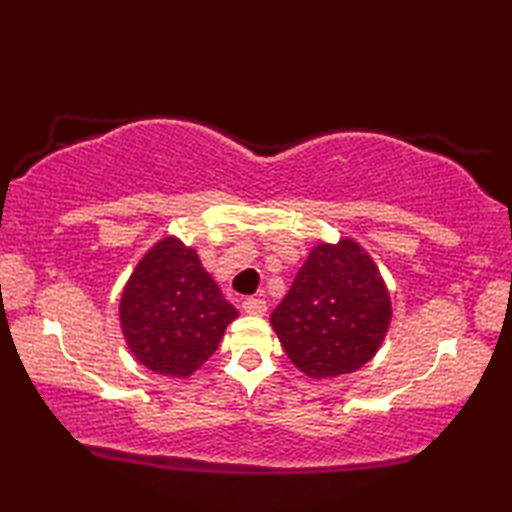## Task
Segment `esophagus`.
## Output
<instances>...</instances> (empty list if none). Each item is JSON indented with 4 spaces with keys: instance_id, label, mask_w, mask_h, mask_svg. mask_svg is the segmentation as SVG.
<instances>
[{
    "instance_id": "obj_1",
    "label": "esophagus",
    "mask_w": 512,
    "mask_h": 512,
    "mask_svg": "<svg viewBox=\"0 0 512 512\" xmlns=\"http://www.w3.org/2000/svg\"><path fill=\"white\" fill-rule=\"evenodd\" d=\"M242 308H244V312H246V314H250V317H264L266 310H268L266 301H264V299H257V297H248V299H244Z\"/></svg>"
}]
</instances>
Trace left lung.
Returning a JSON list of instances; mask_svg holds the SVG:
<instances>
[{"mask_svg":"<svg viewBox=\"0 0 512 512\" xmlns=\"http://www.w3.org/2000/svg\"><path fill=\"white\" fill-rule=\"evenodd\" d=\"M391 297L374 259L352 237L314 244L270 325L308 378L352 374L372 361L391 325Z\"/></svg>","mask_w":512,"mask_h":512,"instance_id":"1","label":"left lung"}]
</instances>
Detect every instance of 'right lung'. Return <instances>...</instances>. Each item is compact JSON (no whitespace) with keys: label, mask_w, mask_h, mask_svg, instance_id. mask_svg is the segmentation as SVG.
Masks as SVG:
<instances>
[{"label":"right lung","mask_w":512,"mask_h":512,"mask_svg":"<svg viewBox=\"0 0 512 512\" xmlns=\"http://www.w3.org/2000/svg\"><path fill=\"white\" fill-rule=\"evenodd\" d=\"M237 310L176 235L140 257L123 288L118 319L129 352L154 374L189 378L217 350Z\"/></svg>","instance_id":"obj_1"}]
</instances>
